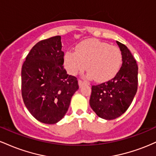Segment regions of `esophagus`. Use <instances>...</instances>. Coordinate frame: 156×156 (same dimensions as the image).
Returning a JSON list of instances; mask_svg holds the SVG:
<instances>
[{
  "instance_id": "esophagus-1",
  "label": "esophagus",
  "mask_w": 156,
  "mask_h": 156,
  "mask_svg": "<svg viewBox=\"0 0 156 156\" xmlns=\"http://www.w3.org/2000/svg\"><path fill=\"white\" fill-rule=\"evenodd\" d=\"M86 83H87L86 82L82 81V80H78V85H79L80 87H81L82 86L84 85V84H86Z\"/></svg>"
}]
</instances>
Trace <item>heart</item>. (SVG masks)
Returning <instances> with one entry per match:
<instances>
[{"instance_id": "1", "label": "heart", "mask_w": 156, "mask_h": 156, "mask_svg": "<svg viewBox=\"0 0 156 156\" xmlns=\"http://www.w3.org/2000/svg\"><path fill=\"white\" fill-rule=\"evenodd\" d=\"M64 66L69 74L76 76L87 67L88 78L105 82L116 76L122 62V55L117 46L93 39L78 43L75 52L67 51L64 57Z\"/></svg>"}]
</instances>
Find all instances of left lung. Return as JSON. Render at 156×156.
<instances>
[{"instance_id": "8db88e82", "label": "left lung", "mask_w": 156, "mask_h": 156, "mask_svg": "<svg viewBox=\"0 0 156 156\" xmlns=\"http://www.w3.org/2000/svg\"><path fill=\"white\" fill-rule=\"evenodd\" d=\"M122 55V64L116 76L108 82L92 86L89 104L97 115L111 120L129 108L137 92L138 66L125 44L116 41Z\"/></svg>"}]
</instances>
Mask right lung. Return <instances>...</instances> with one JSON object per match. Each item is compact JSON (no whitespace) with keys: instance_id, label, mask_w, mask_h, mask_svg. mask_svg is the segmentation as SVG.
Listing matches in <instances>:
<instances>
[{"instance_id":"add662e5","label":"right lung","mask_w":156,"mask_h":156,"mask_svg":"<svg viewBox=\"0 0 156 156\" xmlns=\"http://www.w3.org/2000/svg\"><path fill=\"white\" fill-rule=\"evenodd\" d=\"M60 36L37 42L22 67V96L27 109L44 124H55L64 117L78 90L76 77L64 69Z\"/></svg>"}]
</instances>
